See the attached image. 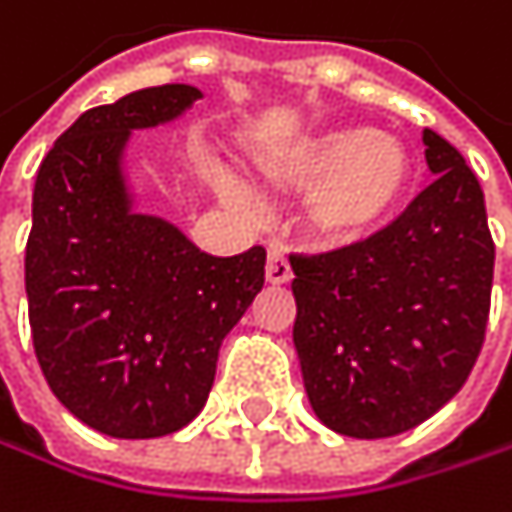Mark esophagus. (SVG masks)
Instances as JSON below:
<instances>
[{
  "mask_svg": "<svg viewBox=\"0 0 512 512\" xmlns=\"http://www.w3.org/2000/svg\"><path fill=\"white\" fill-rule=\"evenodd\" d=\"M294 279V273H291V264H288V258L279 251V248H273L270 254H267V282L270 285H288Z\"/></svg>",
  "mask_w": 512,
  "mask_h": 512,
  "instance_id": "esophagus-1",
  "label": "esophagus"
}]
</instances>
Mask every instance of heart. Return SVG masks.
I'll return each mask as SVG.
<instances>
[{"label": "heart", "mask_w": 512, "mask_h": 512, "mask_svg": "<svg viewBox=\"0 0 512 512\" xmlns=\"http://www.w3.org/2000/svg\"><path fill=\"white\" fill-rule=\"evenodd\" d=\"M261 173L282 188H306V224L327 245H354L381 230L411 188V155L402 140L363 125L303 134L261 158ZM239 200L236 188H227Z\"/></svg>", "instance_id": "1"}]
</instances>
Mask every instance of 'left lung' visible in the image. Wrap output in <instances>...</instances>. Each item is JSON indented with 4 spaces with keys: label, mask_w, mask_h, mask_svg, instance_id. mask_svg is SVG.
I'll return each mask as SVG.
<instances>
[{
    "label": "left lung",
    "mask_w": 512,
    "mask_h": 512,
    "mask_svg": "<svg viewBox=\"0 0 512 512\" xmlns=\"http://www.w3.org/2000/svg\"><path fill=\"white\" fill-rule=\"evenodd\" d=\"M435 182L375 236L291 254L294 345L318 420L348 438H393L441 411L486 336L495 242L462 152L423 131Z\"/></svg>",
    "instance_id": "left-lung-1"
}]
</instances>
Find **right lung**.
I'll return each mask as SVG.
<instances>
[{"label":"right lung","instance_id":"obj_1","mask_svg":"<svg viewBox=\"0 0 512 512\" xmlns=\"http://www.w3.org/2000/svg\"><path fill=\"white\" fill-rule=\"evenodd\" d=\"M200 89H137L86 110L47 152L32 191L26 300L53 396L110 438H161L206 405L218 348L264 288L267 251H200L176 224L134 212L131 131L182 116Z\"/></svg>","mask_w":512,"mask_h":512}]
</instances>
